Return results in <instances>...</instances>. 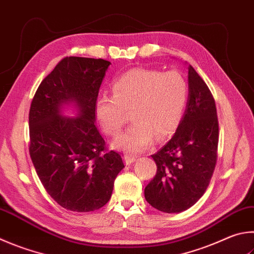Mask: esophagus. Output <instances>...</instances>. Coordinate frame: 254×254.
I'll return each mask as SVG.
<instances>
[{"mask_svg": "<svg viewBox=\"0 0 254 254\" xmlns=\"http://www.w3.org/2000/svg\"><path fill=\"white\" fill-rule=\"evenodd\" d=\"M124 159H126L127 164H131L136 160V156L132 154H124Z\"/></svg>", "mask_w": 254, "mask_h": 254, "instance_id": "obj_1", "label": "esophagus"}]
</instances>
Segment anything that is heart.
<instances>
[{
	"label": "heart",
	"mask_w": 254,
	"mask_h": 254,
	"mask_svg": "<svg viewBox=\"0 0 254 254\" xmlns=\"http://www.w3.org/2000/svg\"><path fill=\"white\" fill-rule=\"evenodd\" d=\"M112 93L96 101V119L108 135L115 136L127 122V112H131L134 123L113 144L136 153L150 146L154 137L163 141L178 130L187 108L189 84L174 70L163 73L132 68L114 81Z\"/></svg>",
	"instance_id": "obj_1"
}]
</instances>
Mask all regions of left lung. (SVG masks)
<instances>
[{
	"mask_svg": "<svg viewBox=\"0 0 254 254\" xmlns=\"http://www.w3.org/2000/svg\"><path fill=\"white\" fill-rule=\"evenodd\" d=\"M187 110L172 139L152 154L156 174L144 189L156 210L177 213L199 201L209 187L218 159L219 121L205 82L189 66Z\"/></svg>",
	"mask_w": 254,
	"mask_h": 254,
	"instance_id": "left-lung-1",
	"label": "left lung"
}]
</instances>
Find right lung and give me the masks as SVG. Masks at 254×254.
<instances>
[{
    "instance_id": "obj_1",
    "label": "right lung",
    "mask_w": 254,
    "mask_h": 254,
    "mask_svg": "<svg viewBox=\"0 0 254 254\" xmlns=\"http://www.w3.org/2000/svg\"><path fill=\"white\" fill-rule=\"evenodd\" d=\"M110 64L103 59L64 58L41 82L31 102V160L50 196L68 211L104 206L124 168L122 155L108 150L94 122ZM67 102L76 103L79 117H62L61 107Z\"/></svg>"
}]
</instances>
